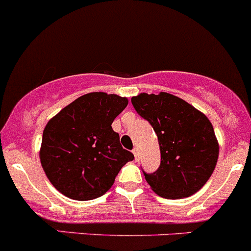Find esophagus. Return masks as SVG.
I'll use <instances>...</instances> for the list:
<instances>
[{"label":"esophagus","instance_id":"esophagus-1","mask_svg":"<svg viewBox=\"0 0 251 251\" xmlns=\"http://www.w3.org/2000/svg\"><path fill=\"white\" fill-rule=\"evenodd\" d=\"M132 153H133V156H135V161H139L140 160V153H139V149H137V147H135V149L132 150Z\"/></svg>","mask_w":251,"mask_h":251}]
</instances>
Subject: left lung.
<instances>
[{"mask_svg":"<svg viewBox=\"0 0 251 251\" xmlns=\"http://www.w3.org/2000/svg\"><path fill=\"white\" fill-rule=\"evenodd\" d=\"M137 114L157 135L161 163L145 178L158 196L186 198L200 191L214 171L219 146L207 116L167 93H142L131 99Z\"/></svg>","mask_w":251,"mask_h":251,"instance_id":"obj_1","label":"left lung"}]
</instances>
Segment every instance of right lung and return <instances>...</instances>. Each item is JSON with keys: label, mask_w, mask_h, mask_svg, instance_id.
Returning a JSON list of instances; mask_svg holds the SVG:
<instances>
[{"label": "right lung", "mask_w": 251, "mask_h": 251, "mask_svg": "<svg viewBox=\"0 0 251 251\" xmlns=\"http://www.w3.org/2000/svg\"><path fill=\"white\" fill-rule=\"evenodd\" d=\"M126 106V98L89 93L49 120L39 157L60 193L75 201L99 198L111 188L123 166L135 158L111 127Z\"/></svg>", "instance_id": "1"}]
</instances>
